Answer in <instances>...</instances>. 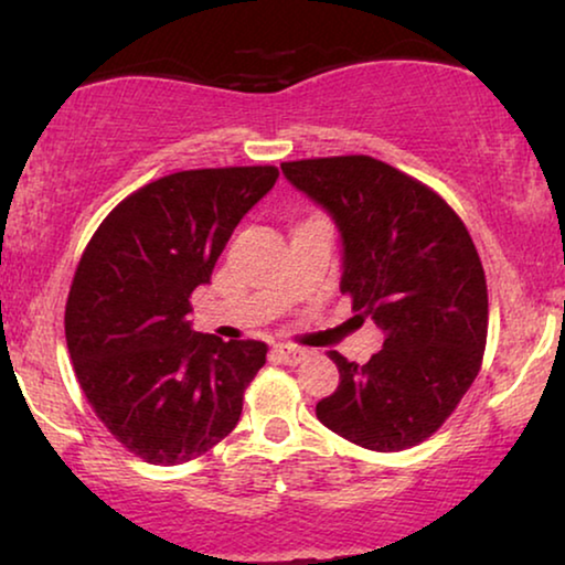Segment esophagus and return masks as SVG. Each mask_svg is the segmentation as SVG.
<instances>
[{"label": "esophagus", "instance_id": "1", "mask_svg": "<svg viewBox=\"0 0 565 565\" xmlns=\"http://www.w3.org/2000/svg\"><path fill=\"white\" fill-rule=\"evenodd\" d=\"M275 354L277 360L285 362V365H298V362H303L308 358L306 350H300V347H292V344H277Z\"/></svg>", "mask_w": 565, "mask_h": 565}]
</instances>
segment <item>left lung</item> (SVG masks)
<instances>
[{
	"label": "left lung",
	"mask_w": 565,
	"mask_h": 565,
	"mask_svg": "<svg viewBox=\"0 0 565 565\" xmlns=\"http://www.w3.org/2000/svg\"><path fill=\"white\" fill-rule=\"evenodd\" d=\"M280 169L331 215L342 242L339 290L385 334L367 365L329 352L339 385L316 404V416L375 452L424 443L481 370L489 292L473 238L437 192L373 157Z\"/></svg>",
	"instance_id": "1"
}]
</instances>
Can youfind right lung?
<instances>
[{"mask_svg":"<svg viewBox=\"0 0 565 565\" xmlns=\"http://www.w3.org/2000/svg\"><path fill=\"white\" fill-rule=\"evenodd\" d=\"M275 167L174 172L128 195L82 254L66 300L76 381L115 439L153 466L218 445L242 416L267 344L223 342L188 321L238 221Z\"/></svg>","mask_w":565,"mask_h":565,"instance_id":"right-lung-1","label":"right lung"}]
</instances>
